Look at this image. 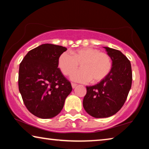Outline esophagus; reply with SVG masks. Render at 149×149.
I'll return each instance as SVG.
<instances>
[{
	"label": "esophagus",
	"instance_id": "obj_1",
	"mask_svg": "<svg viewBox=\"0 0 149 149\" xmlns=\"http://www.w3.org/2000/svg\"><path fill=\"white\" fill-rule=\"evenodd\" d=\"M76 86H77V85H76V84H73V83H72V87L73 89H74V88H75V87H76Z\"/></svg>",
	"mask_w": 149,
	"mask_h": 149
}]
</instances>
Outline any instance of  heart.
Instances as JSON below:
<instances>
[{
  "mask_svg": "<svg viewBox=\"0 0 149 149\" xmlns=\"http://www.w3.org/2000/svg\"><path fill=\"white\" fill-rule=\"evenodd\" d=\"M79 64L81 69L73 72L70 79L82 84H87L91 80L93 83L100 81L107 76L112 68L109 55L91 47L77 49L72 53L64 52L58 60L60 70L65 75L77 69Z\"/></svg>",
  "mask_w": 149,
  "mask_h": 149,
  "instance_id": "b5f03b06",
  "label": "heart"
}]
</instances>
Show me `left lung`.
Here are the masks:
<instances>
[{
    "instance_id": "8db88e82",
    "label": "left lung",
    "mask_w": 149,
    "mask_h": 149,
    "mask_svg": "<svg viewBox=\"0 0 149 149\" xmlns=\"http://www.w3.org/2000/svg\"><path fill=\"white\" fill-rule=\"evenodd\" d=\"M104 48L112 60V68L99 84L86 87L83 100L85 111L96 118L116 114L124 104L132 84V65L127 58L120 50Z\"/></svg>"
}]
</instances>
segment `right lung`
I'll list each match as a JSON object with an SVG mask.
<instances>
[{
	"mask_svg": "<svg viewBox=\"0 0 149 149\" xmlns=\"http://www.w3.org/2000/svg\"><path fill=\"white\" fill-rule=\"evenodd\" d=\"M65 47L42 44L27 52L19 64L18 87L31 114L42 119L56 116L72 90L59 68L58 60Z\"/></svg>",
	"mask_w": 149,
	"mask_h": 149,
	"instance_id": "add662e5",
	"label": "right lung"
}]
</instances>
